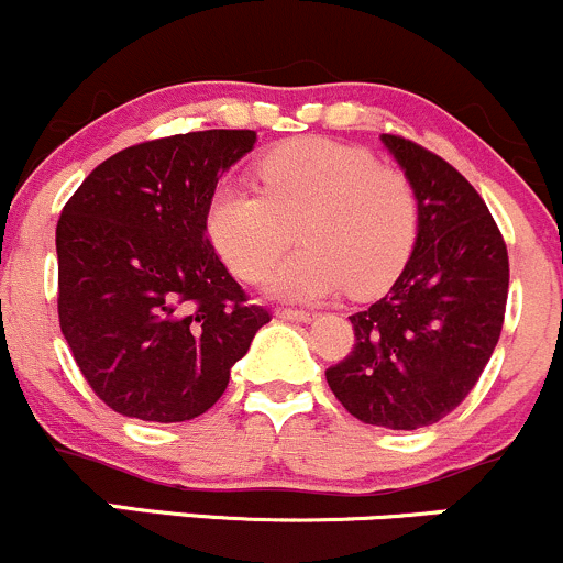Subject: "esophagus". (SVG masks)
<instances>
[{
    "label": "esophagus",
    "instance_id": "1",
    "mask_svg": "<svg viewBox=\"0 0 563 563\" xmlns=\"http://www.w3.org/2000/svg\"><path fill=\"white\" fill-rule=\"evenodd\" d=\"M275 316L283 318V321H301V323H307V321H312V318H316V312L294 310V307H277Z\"/></svg>",
    "mask_w": 563,
    "mask_h": 563
}]
</instances>
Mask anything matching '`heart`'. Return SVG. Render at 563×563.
Here are the masks:
<instances>
[{
    "mask_svg": "<svg viewBox=\"0 0 563 563\" xmlns=\"http://www.w3.org/2000/svg\"><path fill=\"white\" fill-rule=\"evenodd\" d=\"M258 177L262 191L221 186L207 207V236L242 280H262L297 227L305 247L266 283L283 299H323L342 288L372 297L410 258L418 234L412 183L366 147L288 140L264 153Z\"/></svg>",
    "mask_w": 563,
    "mask_h": 563,
    "instance_id": "1",
    "label": "heart"
}]
</instances>
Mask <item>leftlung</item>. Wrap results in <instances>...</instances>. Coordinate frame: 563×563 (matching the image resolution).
I'll list each match as a JSON object with an SVG mask.
<instances>
[{"mask_svg": "<svg viewBox=\"0 0 563 563\" xmlns=\"http://www.w3.org/2000/svg\"><path fill=\"white\" fill-rule=\"evenodd\" d=\"M418 199L412 256L390 291L351 316V356L327 383L369 426L423 429L453 412L483 375L505 323L510 262L481 194L445 158L383 134Z\"/></svg>", "mask_w": 563, "mask_h": 563, "instance_id": "1", "label": "left lung"}]
</instances>
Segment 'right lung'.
Returning <instances> with one entry per match:
<instances>
[{"label": "right lung", "mask_w": 563, "mask_h": 563, "mask_svg": "<svg viewBox=\"0 0 563 563\" xmlns=\"http://www.w3.org/2000/svg\"><path fill=\"white\" fill-rule=\"evenodd\" d=\"M253 145L251 129L140 142L99 164L64 205L58 323L110 410L153 423L202 416L269 323L205 223L221 175Z\"/></svg>", "instance_id": "obj_1"}]
</instances>
